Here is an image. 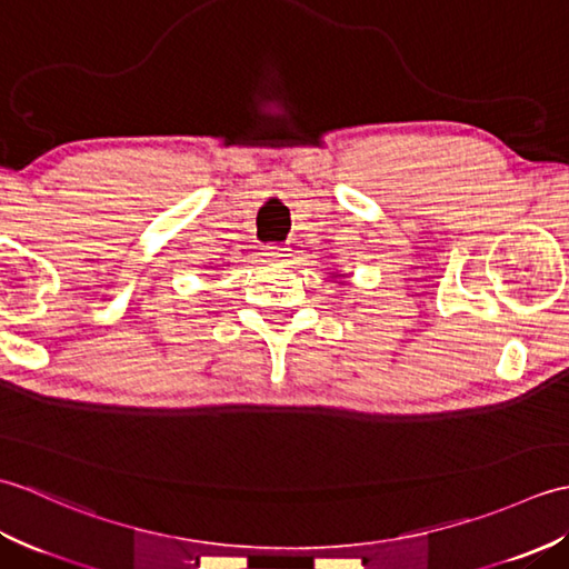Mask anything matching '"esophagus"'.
<instances>
[{
  "label": "esophagus",
  "instance_id": "esophagus-1",
  "mask_svg": "<svg viewBox=\"0 0 569 569\" xmlns=\"http://www.w3.org/2000/svg\"><path fill=\"white\" fill-rule=\"evenodd\" d=\"M263 257L269 261H283L286 259V249L281 244H266L263 247Z\"/></svg>",
  "mask_w": 569,
  "mask_h": 569
}]
</instances>
